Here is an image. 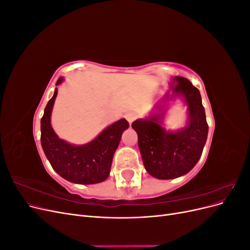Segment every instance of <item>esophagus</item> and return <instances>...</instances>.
<instances>
[{"label":"esophagus","instance_id":"obj_1","mask_svg":"<svg viewBox=\"0 0 250 250\" xmlns=\"http://www.w3.org/2000/svg\"><path fill=\"white\" fill-rule=\"evenodd\" d=\"M125 118H126V120L128 121V123L131 124V123L133 122V121L135 120V118H137V116H135L134 112H127Z\"/></svg>","mask_w":250,"mask_h":250}]
</instances>
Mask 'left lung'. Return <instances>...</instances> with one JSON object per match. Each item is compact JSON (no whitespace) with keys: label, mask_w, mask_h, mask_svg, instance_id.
Segmentation results:
<instances>
[{"label":"left lung","mask_w":250,"mask_h":250,"mask_svg":"<svg viewBox=\"0 0 250 250\" xmlns=\"http://www.w3.org/2000/svg\"><path fill=\"white\" fill-rule=\"evenodd\" d=\"M170 86L172 92L131 125L138 133L145 169L157 179L177 178L190 172L199 161L208 132L199 90L187 78L178 76L170 80ZM176 99L187 107V121L184 127L171 131L164 127V118Z\"/></svg>","instance_id":"obj_1"}]
</instances>
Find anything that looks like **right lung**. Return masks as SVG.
Here are the masks:
<instances>
[{"label":"right lung","mask_w":250,"mask_h":250,"mask_svg":"<svg viewBox=\"0 0 250 250\" xmlns=\"http://www.w3.org/2000/svg\"><path fill=\"white\" fill-rule=\"evenodd\" d=\"M64 81L60 77L56 82L54 95L44 108L41 120V143L46 157L58 175L78 185L99 184L107 179L112 157L119 146L123 132L129 127L122 118L83 145H74L60 139L51 125L52 110L57 97V86Z\"/></svg>","instance_id":"add662e5"}]
</instances>
